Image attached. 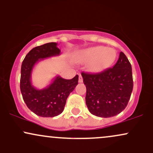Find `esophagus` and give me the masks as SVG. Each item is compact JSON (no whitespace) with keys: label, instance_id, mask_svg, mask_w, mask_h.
<instances>
[{"label":"esophagus","instance_id":"esophagus-1","mask_svg":"<svg viewBox=\"0 0 153 153\" xmlns=\"http://www.w3.org/2000/svg\"><path fill=\"white\" fill-rule=\"evenodd\" d=\"M78 82H82V78L81 75H79V79H78Z\"/></svg>","mask_w":153,"mask_h":153}]
</instances>
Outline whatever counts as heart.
I'll use <instances>...</instances> for the list:
<instances>
[{"label":"heart","mask_w":153,"mask_h":153,"mask_svg":"<svg viewBox=\"0 0 153 153\" xmlns=\"http://www.w3.org/2000/svg\"><path fill=\"white\" fill-rule=\"evenodd\" d=\"M116 58L117 52L114 49L98 46L81 51L77 57L76 62H88V70L91 73H97L109 68L114 62Z\"/></svg>","instance_id":"heart-1"}]
</instances>
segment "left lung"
Masks as SVG:
<instances>
[{"mask_svg":"<svg viewBox=\"0 0 153 153\" xmlns=\"http://www.w3.org/2000/svg\"><path fill=\"white\" fill-rule=\"evenodd\" d=\"M81 75L86 87L85 103L92 114L108 118L126 108L132 92L133 79L131 64L122 52L113 68Z\"/></svg>","mask_w":153,"mask_h":153,"instance_id":"obj_1","label":"left lung"}]
</instances>
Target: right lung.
Wrapping results in <instances>:
<instances>
[{"label":"right lung","mask_w":153,"mask_h":153,"mask_svg":"<svg viewBox=\"0 0 153 153\" xmlns=\"http://www.w3.org/2000/svg\"><path fill=\"white\" fill-rule=\"evenodd\" d=\"M57 43L50 42L34 47L26 55L21 69L20 88L26 106L35 114L42 117L58 116L64 110L66 100L78 83V75L67 80L57 75L48 86L38 89L31 83V73L39 61L58 56Z\"/></svg>","instance_id":"add662e5"}]
</instances>
